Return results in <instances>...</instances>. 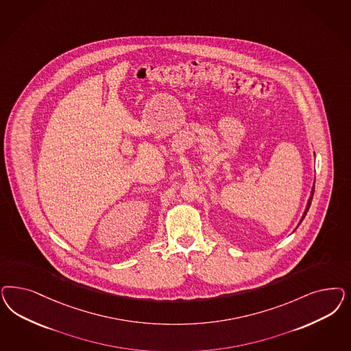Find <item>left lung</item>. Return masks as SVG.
<instances>
[{"label": "left lung", "instance_id": "8db88e82", "mask_svg": "<svg viewBox=\"0 0 351 351\" xmlns=\"http://www.w3.org/2000/svg\"><path fill=\"white\" fill-rule=\"evenodd\" d=\"M315 187V186H314ZM314 187H313V191H311V196H310V199H308V202H307V206H306L305 213L302 215V219L305 218L306 213H307V210H308V208H310V205H311V200H313V196H314ZM302 219H301V222H302Z\"/></svg>", "mask_w": 351, "mask_h": 351}]
</instances>
